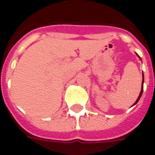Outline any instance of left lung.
<instances>
[{
	"label": "left lung",
	"mask_w": 155,
	"mask_h": 155,
	"mask_svg": "<svg viewBox=\"0 0 155 155\" xmlns=\"http://www.w3.org/2000/svg\"><path fill=\"white\" fill-rule=\"evenodd\" d=\"M143 83H144V75H143V73H142V90H141V92H140L139 96H138V97H137V101H136V102H135V103L134 104H134H137V102H138V101H139L140 98H141V97H142V92H143Z\"/></svg>",
	"instance_id": "1"
}]
</instances>
